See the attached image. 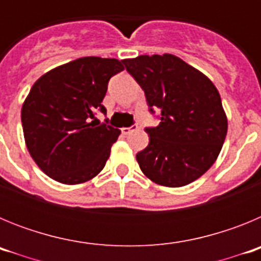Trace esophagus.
Instances as JSON below:
<instances>
[{
	"label": "esophagus",
	"instance_id": "34e87169",
	"mask_svg": "<svg viewBox=\"0 0 261 261\" xmlns=\"http://www.w3.org/2000/svg\"><path fill=\"white\" fill-rule=\"evenodd\" d=\"M137 129H138L137 124H133V125L129 126V128H123V129H121V132H123L124 135H130V133L135 132V130H137Z\"/></svg>",
	"mask_w": 261,
	"mask_h": 261
}]
</instances>
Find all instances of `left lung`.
<instances>
[{"label":"left lung","instance_id":"left-lung-1","mask_svg":"<svg viewBox=\"0 0 261 261\" xmlns=\"http://www.w3.org/2000/svg\"><path fill=\"white\" fill-rule=\"evenodd\" d=\"M161 123L146 128L149 145L137 153L141 171L165 187H183L208 171L222 149L227 117L218 90L201 71L165 53L123 60Z\"/></svg>","mask_w":261,"mask_h":261}]
</instances>
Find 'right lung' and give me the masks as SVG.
Listing matches in <instances>:
<instances>
[{"mask_svg": "<svg viewBox=\"0 0 261 261\" xmlns=\"http://www.w3.org/2000/svg\"><path fill=\"white\" fill-rule=\"evenodd\" d=\"M116 59L81 57L47 71L22 106V126L30 155L41 171L62 184H80L102 171L120 135L96 125L108 81L124 70ZM107 121V120H106Z\"/></svg>", "mask_w": 261, "mask_h": 261, "instance_id": "add662e5", "label": "right lung"}]
</instances>
